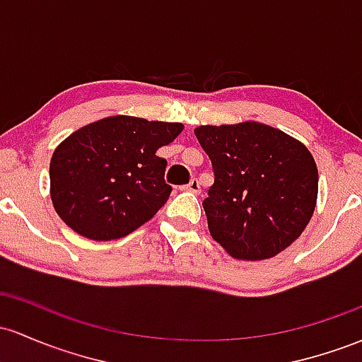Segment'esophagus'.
<instances>
[{"mask_svg":"<svg viewBox=\"0 0 362 362\" xmlns=\"http://www.w3.org/2000/svg\"><path fill=\"white\" fill-rule=\"evenodd\" d=\"M184 190H190V192H194V194H199L201 192V187H199V182L196 180V178H192V180L189 182L187 185H185V187H182Z\"/></svg>","mask_w":362,"mask_h":362,"instance_id":"obj_1","label":"esophagus"}]
</instances>
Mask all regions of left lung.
<instances>
[{"instance_id":"1","label":"left lung","mask_w":362,"mask_h":362,"mask_svg":"<svg viewBox=\"0 0 362 362\" xmlns=\"http://www.w3.org/2000/svg\"><path fill=\"white\" fill-rule=\"evenodd\" d=\"M194 134L213 163L202 201L213 239L244 261L268 259L299 239L317 199L316 163L303 142L251 120Z\"/></svg>"}]
</instances>
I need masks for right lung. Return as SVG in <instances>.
Segmentation results:
<instances>
[{
    "instance_id": "add662e5",
    "label": "right lung",
    "mask_w": 362,
    "mask_h": 362,
    "mask_svg": "<svg viewBox=\"0 0 362 362\" xmlns=\"http://www.w3.org/2000/svg\"><path fill=\"white\" fill-rule=\"evenodd\" d=\"M182 123L101 118L70 134L49 163V194L58 216L78 235L115 240L149 221L168 201L166 160L156 156Z\"/></svg>"
}]
</instances>
